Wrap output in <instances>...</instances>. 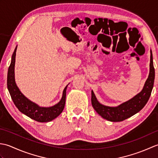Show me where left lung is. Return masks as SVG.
Here are the masks:
<instances>
[{
	"instance_id": "left-lung-1",
	"label": "left lung",
	"mask_w": 158,
	"mask_h": 158,
	"mask_svg": "<svg viewBox=\"0 0 158 158\" xmlns=\"http://www.w3.org/2000/svg\"><path fill=\"white\" fill-rule=\"evenodd\" d=\"M149 74L143 89L133 98L117 106H109L100 103L92 90V105L102 118L110 122H122L139 113L145 106L153 89L155 79V69L153 63V55L150 50Z\"/></svg>"
}]
</instances>
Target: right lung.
Returning <instances> with one entry per match:
<instances>
[{
	"label": "right lung",
	"instance_id": "obj_1",
	"mask_svg": "<svg viewBox=\"0 0 158 158\" xmlns=\"http://www.w3.org/2000/svg\"><path fill=\"white\" fill-rule=\"evenodd\" d=\"M17 47L14 50L7 73V88L15 105L20 112L39 122H49L56 118L64 108L67 85L63 90L62 97L60 102L49 107L40 106L37 104L23 94L16 85L15 81V62Z\"/></svg>",
	"mask_w": 158,
	"mask_h": 158
}]
</instances>
